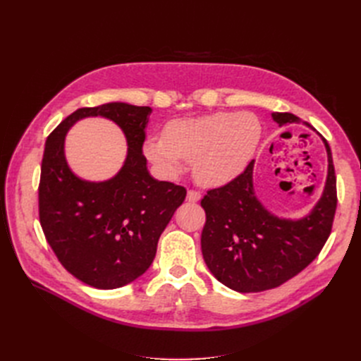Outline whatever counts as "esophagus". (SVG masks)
I'll use <instances>...</instances> for the list:
<instances>
[{
    "mask_svg": "<svg viewBox=\"0 0 361 361\" xmlns=\"http://www.w3.org/2000/svg\"><path fill=\"white\" fill-rule=\"evenodd\" d=\"M202 199V194L199 191H194V190H190L188 194H187V200L190 203H197L199 200Z\"/></svg>",
    "mask_w": 361,
    "mask_h": 361,
    "instance_id": "obj_1",
    "label": "esophagus"
}]
</instances>
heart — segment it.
I'll use <instances>...</instances> for the list:
<instances>
[{"instance_id": "1", "label": "heart", "mask_w": 361, "mask_h": 361, "mask_svg": "<svg viewBox=\"0 0 361 361\" xmlns=\"http://www.w3.org/2000/svg\"><path fill=\"white\" fill-rule=\"evenodd\" d=\"M262 140V125L251 113H215L173 120L164 137L145 141L146 158L167 178H176L185 161L192 162L200 183L216 187L233 180L253 159Z\"/></svg>"}]
</instances>
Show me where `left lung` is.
I'll list each match as a JSON object with an SVG mask.
<instances>
[{
	"label": "left lung",
	"instance_id": "1",
	"mask_svg": "<svg viewBox=\"0 0 361 361\" xmlns=\"http://www.w3.org/2000/svg\"><path fill=\"white\" fill-rule=\"evenodd\" d=\"M272 118L280 126L300 122L290 113H274ZM324 143L329 176L321 200L301 220H283L262 206L253 188V161L233 180L209 190L202 199L206 214L203 259L224 286L243 293L277 288L321 253L337 206L331 150L325 140Z\"/></svg>",
	"mask_w": 361,
	"mask_h": 361
}]
</instances>
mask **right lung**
Listing matches in <instances>:
<instances>
[{
    "instance_id": "obj_1",
    "label": "right lung",
    "mask_w": 361,
    "mask_h": 361,
    "mask_svg": "<svg viewBox=\"0 0 361 361\" xmlns=\"http://www.w3.org/2000/svg\"><path fill=\"white\" fill-rule=\"evenodd\" d=\"M150 106L111 102L80 108L47 138L39 183V218L48 244L73 277L116 289L145 274L187 190L149 174L143 145ZM101 115L123 128L128 155L116 176L87 183L70 171L63 137L80 118Z\"/></svg>"
}]
</instances>
